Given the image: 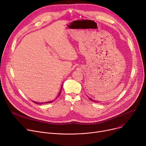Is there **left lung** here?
<instances>
[{
    "label": "left lung",
    "mask_w": 146,
    "mask_h": 146,
    "mask_svg": "<svg viewBox=\"0 0 146 146\" xmlns=\"http://www.w3.org/2000/svg\"><path fill=\"white\" fill-rule=\"evenodd\" d=\"M89 100H90V101H91L92 102H95V103H98V102H99V101H96V100H94V99H92L91 98H89Z\"/></svg>",
    "instance_id": "8db88e82"
}]
</instances>
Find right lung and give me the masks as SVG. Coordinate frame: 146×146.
<instances>
[{"instance_id":"1","label":"right lung","mask_w":146,"mask_h":146,"mask_svg":"<svg viewBox=\"0 0 146 146\" xmlns=\"http://www.w3.org/2000/svg\"><path fill=\"white\" fill-rule=\"evenodd\" d=\"M62 88H63V84H62V86H61V89H60V92H59V93H58V95H57V98H56V99H57L60 95V94H61V89H62ZM55 100V99H54ZM54 100H53V101H48V102H35V101H33V102H34L35 104H38V105H41V104H48V103H51V102H54Z\"/></svg>"}]
</instances>
